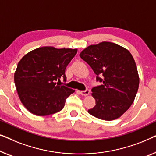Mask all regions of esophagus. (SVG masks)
I'll return each instance as SVG.
<instances>
[{
    "label": "esophagus",
    "mask_w": 156,
    "mask_h": 156,
    "mask_svg": "<svg viewBox=\"0 0 156 156\" xmlns=\"http://www.w3.org/2000/svg\"><path fill=\"white\" fill-rule=\"evenodd\" d=\"M80 93L82 95H88L90 94V90L89 89H86L85 90H83V91H80Z\"/></svg>",
    "instance_id": "1"
}]
</instances>
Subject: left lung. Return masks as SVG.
<instances>
[{
  "label": "left lung",
  "mask_w": 156,
  "mask_h": 156,
  "mask_svg": "<svg viewBox=\"0 0 156 156\" xmlns=\"http://www.w3.org/2000/svg\"><path fill=\"white\" fill-rule=\"evenodd\" d=\"M101 83L92 88L96 105L88 113L98 119H117L133 102L139 85L135 61L128 50L115 43L103 41L90 45L80 54Z\"/></svg>",
  "instance_id": "left-lung-1"
}]
</instances>
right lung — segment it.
<instances>
[{
    "label": "right lung",
    "mask_w": 156,
    "mask_h": 156,
    "mask_svg": "<svg viewBox=\"0 0 156 156\" xmlns=\"http://www.w3.org/2000/svg\"><path fill=\"white\" fill-rule=\"evenodd\" d=\"M77 49L44 47L24 56L15 72L14 81L25 108L37 116L61 111L66 98L75 90L56 81H66V68Z\"/></svg>",
    "instance_id": "add662e5"
}]
</instances>
